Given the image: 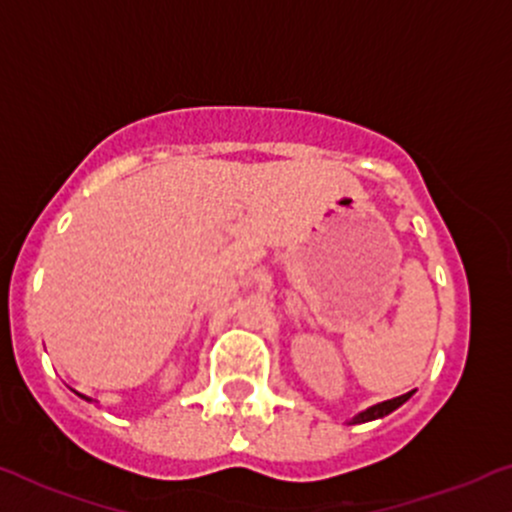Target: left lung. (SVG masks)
Returning a JSON list of instances; mask_svg holds the SVG:
<instances>
[{"instance_id":"obj_1","label":"left lung","mask_w":512,"mask_h":512,"mask_svg":"<svg viewBox=\"0 0 512 512\" xmlns=\"http://www.w3.org/2000/svg\"><path fill=\"white\" fill-rule=\"evenodd\" d=\"M413 396V391H408V393H403V396H396V398H389V401H381V403H376V406H369L367 411H362V413H357L355 418L350 420V425H359V423H369V420H379V418H384V415H389V413H393L396 411L398 406H403V403L408 401V398Z\"/></svg>"}]
</instances>
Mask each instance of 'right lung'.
Masks as SVG:
<instances>
[{
    "label": "right lung",
    "mask_w": 512,
    "mask_h": 512,
    "mask_svg": "<svg viewBox=\"0 0 512 512\" xmlns=\"http://www.w3.org/2000/svg\"><path fill=\"white\" fill-rule=\"evenodd\" d=\"M77 396H82V393H77ZM84 398V401H89V403H92V398H89V396H82Z\"/></svg>",
    "instance_id": "obj_1"
}]
</instances>
